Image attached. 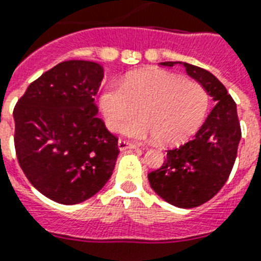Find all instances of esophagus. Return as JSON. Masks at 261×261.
I'll list each match as a JSON object with an SVG mask.
<instances>
[{"instance_id":"obj_1","label":"esophagus","mask_w":261,"mask_h":261,"mask_svg":"<svg viewBox=\"0 0 261 261\" xmlns=\"http://www.w3.org/2000/svg\"><path fill=\"white\" fill-rule=\"evenodd\" d=\"M118 149H120V151H126V149H136V145H135V144H132V143H129V141H126V140H122V139H120V140H118Z\"/></svg>"}]
</instances>
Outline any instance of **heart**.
<instances>
[{
    "mask_svg": "<svg viewBox=\"0 0 261 261\" xmlns=\"http://www.w3.org/2000/svg\"><path fill=\"white\" fill-rule=\"evenodd\" d=\"M141 108V118L121 128L135 140L159 139L166 144L185 140L198 128L207 109V94L197 82L174 72H133L124 83L110 82L99 95V108L110 130H118Z\"/></svg>",
    "mask_w": 261,
    "mask_h": 261,
    "instance_id": "heart-1",
    "label": "heart"
}]
</instances>
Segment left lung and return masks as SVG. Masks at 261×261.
Masks as SVG:
<instances>
[{"label": "left lung", "mask_w": 261, "mask_h": 261, "mask_svg": "<svg viewBox=\"0 0 261 261\" xmlns=\"http://www.w3.org/2000/svg\"><path fill=\"white\" fill-rule=\"evenodd\" d=\"M182 64L214 102V108L195 136L179 148L167 151L159 170L148 174L152 190L162 199L182 209L205 203L228 180L241 140L237 106L225 86L212 72L183 63L163 62L160 66Z\"/></svg>", "instance_id": "obj_1"}]
</instances>
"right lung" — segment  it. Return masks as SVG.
<instances>
[{
	"instance_id": "1",
	"label": "right lung",
	"mask_w": 261,
	"mask_h": 261,
	"mask_svg": "<svg viewBox=\"0 0 261 261\" xmlns=\"http://www.w3.org/2000/svg\"><path fill=\"white\" fill-rule=\"evenodd\" d=\"M102 79L101 64L64 60L31 83L14 108L20 167L37 191L62 205L95 195L117 162V139L97 116Z\"/></svg>"
}]
</instances>
